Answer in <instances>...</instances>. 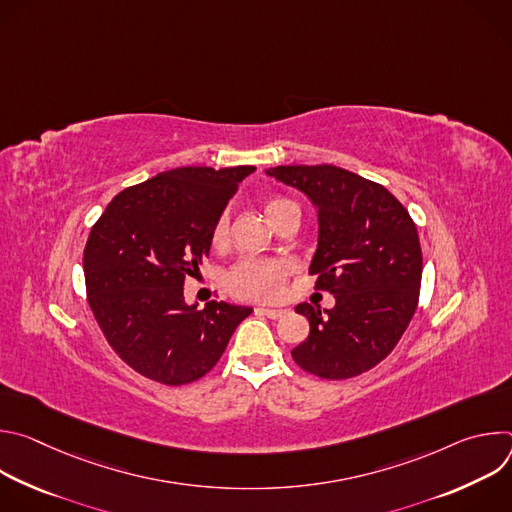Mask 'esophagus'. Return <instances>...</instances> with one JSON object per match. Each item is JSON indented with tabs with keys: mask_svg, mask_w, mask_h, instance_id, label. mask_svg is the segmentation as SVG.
Returning <instances> with one entry per match:
<instances>
[{
	"mask_svg": "<svg viewBox=\"0 0 512 512\" xmlns=\"http://www.w3.org/2000/svg\"><path fill=\"white\" fill-rule=\"evenodd\" d=\"M257 312L265 314V316H267V318H271V320H277V318H281V316L285 314V310H279V308H265V306L257 308Z\"/></svg>",
	"mask_w": 512,
	"mask_h": 512,
	"instance_id": "1",
	"label": "esophagus"
}]
</instances>
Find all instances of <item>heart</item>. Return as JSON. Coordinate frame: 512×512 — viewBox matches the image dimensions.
Wrapping results in <instances>:
<instances>
[{"instance_id":"1","label":"heart","mask_w":512,"mask_h":512,"mask_svg":"<svg viewBox=\"0 0 512 512\" xmlns=\"http://www.w3.org/2000/svg\"><path fill=\"white\" fill-rule=\"evenodd\" d=\"M263 208L273 227L285 214L298 210L294 202L281 196L265 200ZM227 237H229V214L225 212L218 216V221L214 223L210 241L214 247H221L227 243ZM287 273H289V263L283 259H243L231 269L227 277V285L239 298L271 300L279 294L281 283L287 277Z\"/></svg>"}]
</instances>
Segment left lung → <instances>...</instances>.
<instances>
[{"instance_id":"left-lung-1","label":"left lung","mask_w":512,"mask_h":512,"mask_svg":"<svg viewBox=\"0 0 512 512\" xmlns=\"http://www.w3.org/2000/svg\"><path fill=\"white\" fill-rule=\"evenodd\" d=\"M265 174L306 194L318 210L308 271L336 300L324 312L296 306L310 334L291 356L304 371L332 381L373 369L417 308L421 247L409 212L385 186L330 164L277 166Z\"/></svg>"}]
</instances>
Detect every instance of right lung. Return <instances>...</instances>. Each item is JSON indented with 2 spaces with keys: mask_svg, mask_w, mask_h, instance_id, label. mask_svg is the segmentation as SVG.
<instances>
[{
  "mask_svg": "<svg viewBox=\"0 0 512 512\" xmlns=\"http://www.w3.org/2000/svg\"><path fill=\"white\" fill-rule=\"evenodd\" d=\"M255 166L176 168L119 192L91 229L83 269L93 316L133 371L164 385L204 377L253 312L227 302L186 304L184 279Z\"/></svg>",
  "mask_w": 512,
  "mask_h": 512,
  "instance_id": "1",
  "label": "right lung"
}]
</instances>
